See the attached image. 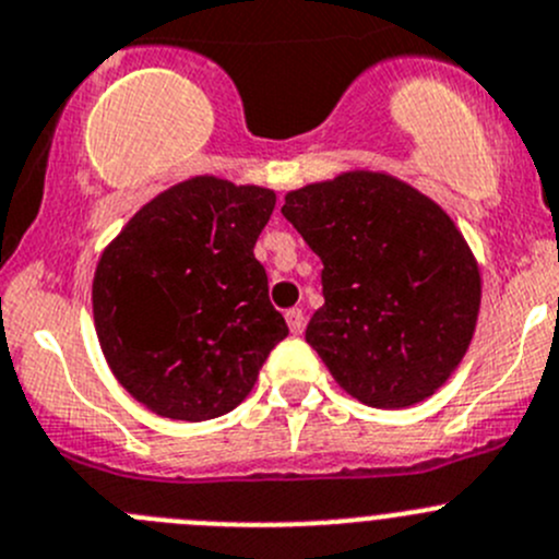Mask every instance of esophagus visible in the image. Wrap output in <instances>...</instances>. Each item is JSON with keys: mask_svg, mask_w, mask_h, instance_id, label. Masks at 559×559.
<instances>
[{"mask_svg": "<svg viewBox=\"0 0 559 559\" xmlns=\"http://www.w3.org/2000/svg\"><path fill=\"white\" fill-rule=\"evenodd\" d=\"M286 324H289L292 333L300 335L302 328H306V313L300 308H292V311H286Z\"/></svg>", "mask_w": 559, "mask_h": 559, "instance_id": "esophagus-1", "label": "esophagus"}]
</instances>
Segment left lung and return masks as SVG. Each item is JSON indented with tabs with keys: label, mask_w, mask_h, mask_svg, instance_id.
I'll list each match as a JSON object with an SVG mask.
<instances>
[{
	"label": "left lung",
	"mask_w": 559,
	"mask_h": 559,
	"mask_svg": "<svg viewBox=\"0 0 559 559\" xmlns=\"http://www.w3.org/2000/svg\"><path fill=\"white\" fill-rule=\"evenodd\" d=\"M281 213L322 259L324 306L306 341L360 404L435 395L469 349L480 270L451 215L384 171H341L284 197Z\"/></svg>",
	"instance_id": "obj_1"
}]
</instances>
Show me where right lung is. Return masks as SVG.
<instances>
[{
  "label": "right lung",
  "mask_w": 559,
  "mask_h": 559,
  "mask_svg": "<svg viewBox=\"0 0 559 559\" xmlns=\"http://www.w3.org/2000/svg\"><path fill=\"white\" fill-rule=\"evenodd\" d=\"M273 207L270 188L199 175L150 199L103 248L97 341L117 382L155 415H226L289 335L253 257Z\"/></svg>",
  "instance_id": "1"
}]
</instances>
